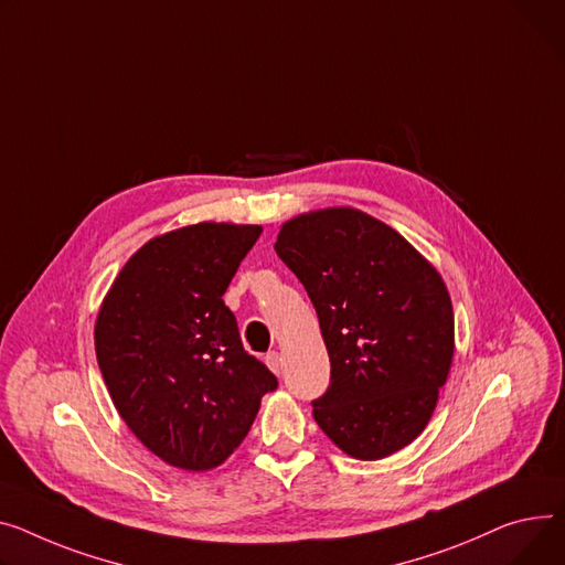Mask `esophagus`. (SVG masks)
<instances>
[{
  "label": "esophagus",
  "instance_id": "esophagus-1",
  "mask_svg": "<svg viewBox=\"0 0 565 565\" xmlns=\"http://www.w3.org/2000/svg\"><path fill=\"white\" fill-rule=\"evenodd\" d=\"M266 365H268L275 374H279V372H281V354H279V352L266 354Z\"/></svg>",
  "mask_w": 565,
  "mask_h": 565
}]
</instances>
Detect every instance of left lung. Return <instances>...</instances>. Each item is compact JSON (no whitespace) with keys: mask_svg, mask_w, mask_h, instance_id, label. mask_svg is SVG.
I'll use <instances>...</instances> for the list:
<instances>
[{"mask_svg":"<svg viewBox=\"0 0 565 565\" xmlns=\"http://www.w3.org/2000/svg\"><path fill=\"white\" fill-rule=\"evenodd\" d=\"M277 256L305 284L329 352L313 402L345 455L384 459L427 427L455 356V311L440 273L382 220L331 206L281 224Z\"/></svg>","mask_w":565,"mask_h":565,"instance_id":"8db88e82","label":"left lung"}]
</instances>
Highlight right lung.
I'll list each match as a JSON object with an SVG mask.
<instances>
[{"mask_svg": "<svg viewBox=\"0 0 565 565\" xmlns=\"http://www.w3.org/2000/svg\"><path fill=\"white\" fill-rule=\"evenodd\" d=\"M263 227L198 222L147 241L95 320L108 395L166 463L204 472L247 436L275 374L245 352L224 290Z\"/></svg>", "mask_w": 565, "mask_h": 565, "instance_id": "right-lung-1", "label": "right lung"}]
</instances>
